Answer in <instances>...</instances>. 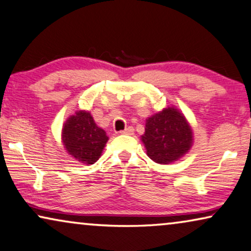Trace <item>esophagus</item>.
<instances>
[{
	"label": "esophagus",
	"instance_id": "obj_1",
	"mask_svg": "<svg viewBox=\"0 0 251 251\" xmlns=\"http://www.w3.org/2000/svg\"><path fill=\"white\" fill-rule=\"evenodd\" d=\"M121 134H127V135H132V134L134 133V128L133 127H127V128H125L124 130H121V132H119Z\"/></svg>",
	"mask_w": 251,
	"mask_h": 251
}]
</instances>
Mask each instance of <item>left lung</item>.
<instances>
[{
    "label": "left lung",
    "instance_id": "1",
    "mask_svg": "<svg viewBox=\"0 0 251 251\" xmlns=\"http://www.w3.org/2000/svg\"><path fill=\"white\" fill-rule=\"evenodd\" d=\"M141 140L148 157L157 164L166 165L189 152L193 133L184 115L175 107H168L147 119Z\"/></svg>",
    "mask_w": 251,
    "mask_h": 251
}]
</instances>
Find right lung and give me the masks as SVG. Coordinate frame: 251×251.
I'll list each match as a JSON object with an SVG mask.
<instances>
[{"mask_svg":"<svg viewBox=\"0 0 251 251\" xmlns=\"http://www.w3.org/2000/svg\"><path fill=\"white\" fill-rule=\"evenodd\" d=\"M108 140L104 130L97 126L87 111H76L63 124L62 143L67 152L85 165L94 164L100 158Z\"/></svg>","mask_w":251,"mask_h":251,"instance_id":"obj_1","label":"right lung"}]
</instances>
